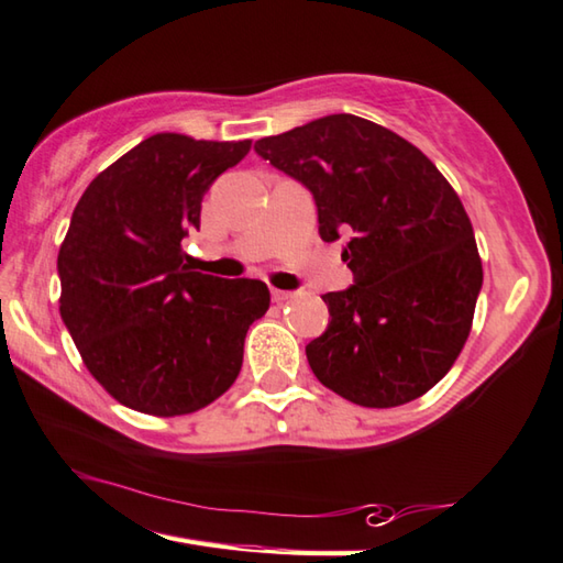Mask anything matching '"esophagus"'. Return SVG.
<instances>
[{
	"label": "esophagus",
	"instance_id": "obj_1",
	"mask_svg": "<svg viewBox=\"0 0 563 563\" xmlns=\"http://www.w3.org/2000/svg\"><path fill=\"white\" fill-rule=\"evenodd\" d=\"M271 298H273V302H288V300H292L295 298V292H285V290H278V288H273L271 290Z\"/></svg>",
	"mask_w": 563,
	"mask_h": 563
}]
</instances>
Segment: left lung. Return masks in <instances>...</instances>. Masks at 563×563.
<instances>
[{"mask_svg": "<svg viewBox=\"0 0 563 563\" xmlns=\"http://www.w3.org/2000/svg\"><path fill=\"white\" fill-rule=\"evenodd\" d=\"M255 152L312 191L322 241L350 236L354 285L327 292L308 346L327 388L366 408L413 401L451 372L483 288L473 223L421 150L340 112L263 137Z\"/></svg>", "mask_w": 563, "mask_h": 563, "instance_id": "left-lung-1", "label": "left lung"}]
</instances>
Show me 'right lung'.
<instances>
[{"instance_id":"right-lung-1","label":"right lung","mask_w":563,"mask_h":563,"mask_svg":"<svg viewBox=\"0 0 563 563\" xmlns=\"http://www.w3.org/2000/svg\"><path fill=\"white\" fill-rule=\"evenodd\" d=\"M251 140H142L88 184L58 251L60 320L88 372L132 411L184 416L229 391L268 285L189 268L181 239Z\"/></svg>"}]
</instances>
